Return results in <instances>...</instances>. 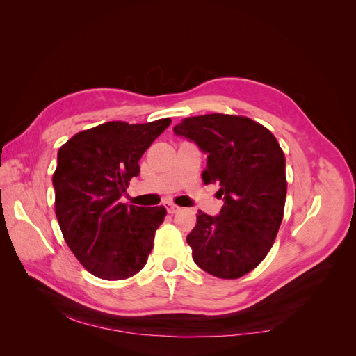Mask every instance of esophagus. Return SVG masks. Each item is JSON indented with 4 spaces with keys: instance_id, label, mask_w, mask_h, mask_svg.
Wrapping results in <instances>:
<instances>
[{
    "instance_id": "1",
    "label": "esophagus",
    "mask_w": 356,
    "mask_h": 356,
    "mask_svg": "<svg viewBox=\"0 0 356 356\" xmlns=\"http://www.w3.org/2000/svg\"><path fill=\"white\" fill-rule=\"evenodd\" d=\"M165 207H166V209H168V212H169V213H177V212H179V211H181V208L178 207V204L172 203V202H166V203H165Z\"/></svg>"
}]
</instances>
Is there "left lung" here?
I'll return each instance as SVG.
<instances>
[{"label": "left lung", "mask_w": 356, "mask_h": 356, "mask_svg": "<svg viewBox=\"0 0 356 356\" xmlns=\"http://www.w3.org/2000/svg\"><path fill=\"white\" fill-rule=\"evenodd\" d=\"M208 156L202 178L218 184V215L197 213L187 236L193 260L209 275L236 279L260 264L282 222L285 156L270 131L248 117L207 114L174 127Z\"/></svg>", "instance_id": "8db88e82"}]
</instances>
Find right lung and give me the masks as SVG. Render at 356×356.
<instances>
[{"label":"right lung","instance_id":"obj_1","mask_svg":"<svg viewBox=\"0 0 356 356\" xmlns=\"http://www.w3.org/2000/svg\"><path fill=\"white\" fill-rule=\"evenodd\" d=\"M170 124L108 122L74 135L58 152L55 211L67 245L84 268L106 281L136 275L153 250L163 207L124 204L120 197L138 161Z\"/></svg>","mask_w":356,"mask_h":356}]
</instances>
